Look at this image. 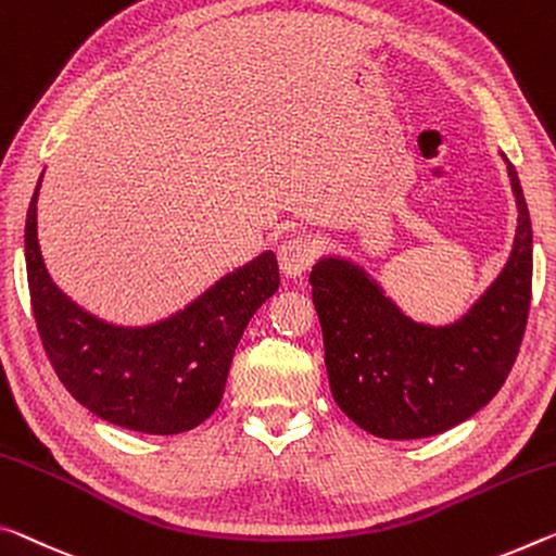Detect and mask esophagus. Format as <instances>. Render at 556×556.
Masks as SVG:
<instances>
[{"label": "esophagus", "instance_id": "1", "mask_svg": "<svg viewBox=\"0 0 556 556\" xmlns=\"http://www.w3.org/2000/svg\"><path fill=\"white\" fill-rule=\"evenodd\" d=\"M277 257H279V267L287 277H302L304 271L312 267V262L316 257L314 242L306 235L287 237V240L279 244Z\"/></svg>", "mask_w": 556, "mask_h": 556}]
</instances>
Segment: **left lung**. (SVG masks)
I'll return each instance as SVG.
<instances>
[{"label":"left lung","mask_w":556,"mask_h":556,"mask_svg":"<svg viewBox=\"0 0 556 556\" xmlns=\"http://www.w3.org/2000/svg\"><path fill=\"white\" fill-rule=\"evenodd\" d=\"M513 254L460 321L408 319L354 262L324 257L309 285L324 333L333 401L371 435H438L475 416L502 389L522 343L532 299V223L522 185Z\"/></svg>","instance_id":"1"}]
</instances>
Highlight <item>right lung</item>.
<instances>
[{
  "label": "right lung",
  "instance_id": "obj_1",
  "mask_svg": "<svg viewBox=\"0 0 556 556\" xmlns=\"http://www.w3.org/2000/svg\"><path fill=\"white\" fill-rule=\"evenodd\" d=\"M41 185V180H39ZM26 213L24 252L43 351L66 391L113 426L151 435L198 428L223 401L247 324L279 289L275 252L215 281L153 326H113L76 306L51 281L37 240V198Z\"/></svg>",
  "mask_w": 556,
  "mask_h": 556
}]
</instances>
